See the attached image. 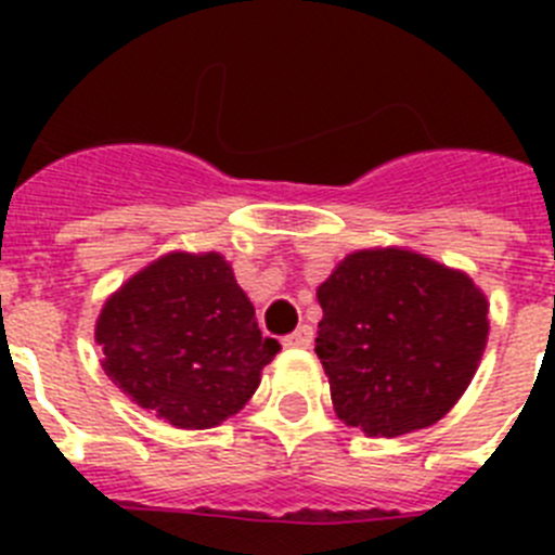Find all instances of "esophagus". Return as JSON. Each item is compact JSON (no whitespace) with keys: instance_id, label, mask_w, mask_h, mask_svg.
<instances>
[{"instance_id":"34e87169","label":"esophagus","mask_w":555,"mask_h":555,"mask_svg":"<svg viewBox=\"0 0 555 555\" xmlns=\"http://www.w3.org/2000/svg\"><path fill=\"white\" fill-rule=\"evenodd\" d=\"M313 341V331L311 325H300L294 333H288L286 338H283V345L286 347H308Z\"/></svg>"}]
</instances>
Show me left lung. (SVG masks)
Segmentation results:
<instances>
[{
    "label": "left lung",
    "instance_id": "1",
    "mask_svg": "<svg viewBox=\"0 0 555 555\" xmlns=\"http://www.w3.org/2000/svg\"><path fill=\"white\" fill-rule=\"evenodd\" d=\"M317 356L336 416L366 436L439 423L487 347L489 302L473 278L411 249H358L317 288Z\"/></svg>",
    "mask_w": 555,
    "mask_h": 555
}]
</instances>
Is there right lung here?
<instances>
[{
	"label": "right lung",
	"mask_w": 555,
	"mask_h": 555,
	"mask_svg": "<svg viewBox=\"0 0 555 555\" xmlns=\"http://www.w3.org/2000/svg\"><path fill=\"white\" fill-rule=\"evenodd\" d=\"M102 370L175 428L238 414L281 350L219 253H169L132 274L96 320Z\"/></svg>",
	"instance_id": "right-lung-1"
}]
</instances>
